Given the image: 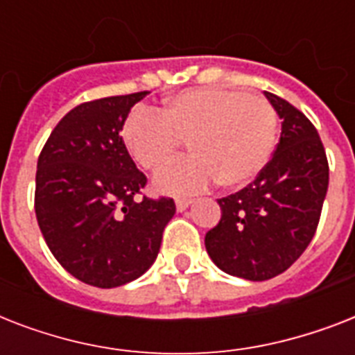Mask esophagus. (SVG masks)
Wrapping results in <instances>:
<instances>
[{
  "label": "esophagus",
  "mask_w": 355,
  "mask_h": 355,
  "mask_svg": "<svg viewBox=\"0 0 355 355\" xmlns=\"http://www.w3.org/2000/svg\"><path fill=\"white\" fill-rule=\"evenodd\" d=\"M191 202H193V200H191V199H177V200H175V205H177V210L178 211L186 210V208H188V206L191 205Z\"/></svg>",
  "instance_id": "esophagus-1"
}]
</instances>
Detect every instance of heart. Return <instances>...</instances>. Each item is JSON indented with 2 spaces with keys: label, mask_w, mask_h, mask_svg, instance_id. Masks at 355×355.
Masks as SVG:
<instances>
[{
  "label": "heart",
  "mask_w": 355,
  "mask_h": 355,
  "mask_svg": "<svg viewBox=\"0 0 355 355\" xmlns=\"http://www.w3.org/2000/svg\"><path fill=\"white\" fill-rule=\"evenodd\" d=\"M278 134V114L267 99L230 88H189L167 97L156 112L136 108L121 127L128 155L147 171H160L188 141L191 156L155 178L167 195L208 188H243L269 164Z\"/></svg>",
  "instance_id": "heart-1"
}]
</instances>
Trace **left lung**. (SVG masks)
Returning a JSON list of instances; mask_svg holds the SVG:
<instances>
[{
	"instance_id": "left-lung-1",
	"label": "left lung",
	"mask_w": 355,
	"mask_h": 355,
	"mask_svg": "<svg viewBox=\"0 0 355 355\" xmlns=\"http://www.w3.org/2000/svg\"><path fill=\"white\" fill-rule=\"evenodd\" d=\"M282 118L275 155L252 184L219 199L223 216L205 237L221 270L245 280L275 278L313 239L330 167L317 128L297 107L265 92Z\"/></svg>"
}]
</instances>
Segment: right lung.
<instances>
[{
	"label": "right lung",
	"mask_w": 355,
	"mask_h": 355,
	"mask_svg": "<svg viewBox=\"0 0 355 355\" xmlns=\"http://www.w3.org/2000/svg\"><path fill=\"white\" fill-rule=\"evenodd\" d=\"M147 92L103 97L69 110L49 134L36 169V221L57 261L88 286L118 287L155 263L175 216L169 197H141L147 177L121 127Z\"/></svg>",
	"instance_id": "right-lung-1"
}]
</instances>
